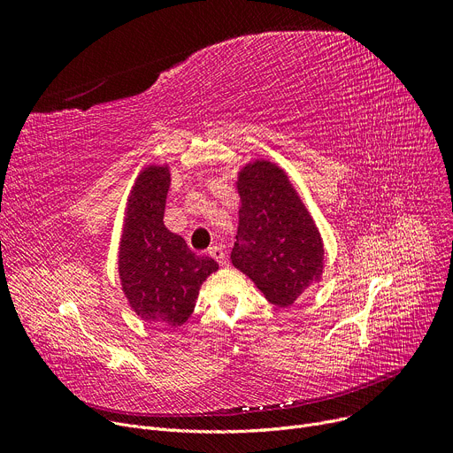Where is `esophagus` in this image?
Returning <instances> with one entry per match:
<instances>
[{
	"instance_id": "obj_1",
	"label": "esophagus",
	"mask_w": 453,
	"mask_h": 453,
	"mask_svg": "<svg viewBox=\"0 0 453 453\" xmlns=\"http://www.w3.org/2000/svg\"><path fill=\"white\" fill-rule=\"evenodd\" d=\"M209 255L217 260L219 265H226L227 263V257H226V251H224V248L222 246H212V248H209Z\"/></svg>"
}]
</instances>
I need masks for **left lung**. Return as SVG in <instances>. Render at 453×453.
<instances>
[{
	"label": "left lung",
	"mask_w": 453,
	"mask_h": 453,
	"mask_svg": "<svg viewBox=\"0 0 453 453\" xmlns=\"http://www.w3.org/2000/svg\"><path fill=\"white\" fill-rule=\"evenodd\" d=\"M236 187L242 205L231 263L270 303L290 306L321 277L319 231L277 165L265 159L250 163Z\"/></svg>",
	"instance_id": "1"
}]
</instances>
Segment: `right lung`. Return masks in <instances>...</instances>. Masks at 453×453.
I'll list each match as a JSON object with an SVG mask.
<instances>
[{
    "mask_svg": "<svg viewBox=\"0 0 453 453\" xmlns=\"http://www.w3.org/2000/svg\"><path fill=\"white\" fill-rule=\"evenodd\" d=\"M169 185V166L152 165L137 176L119 248V277L141 319L178 326L193 314L202 282L219 265L190 251L180 234L165 227Z\"/></svg>",
    "mask_w": 453,
    "mask_h": 453,
    "instance_id": "obj_1",
    "label": "right lung"
}]
</instances>
